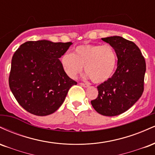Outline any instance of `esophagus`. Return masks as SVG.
Returning a JSON list of instances; mask_svg holds the SVG:
<instances>
[{"mask_svg": "<svg viewBox=\"0 0 155 155\" xmlns=\"http://www.w3.org/2000/svg\"><path fill=\"white\" fill-rule=\"evenodd\" d=\"M79 84L81 85V86L84 87H88L90 86V85H89L88 84H84V83H80Z\"/></svg>", "mask_w": 155, "mask_h": 155, "instance_id": "esophagus-1", "label": "esophagus"}]
</instances>
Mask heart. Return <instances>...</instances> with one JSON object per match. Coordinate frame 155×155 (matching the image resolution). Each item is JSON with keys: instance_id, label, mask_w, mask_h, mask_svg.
I'll list each match as a JSON object with an SVG mask.
<instances>
[{"instance_id": "b5f03b06", "label": "heart", "mask_w": 155, "mask_h": 155, "mask_svg": "<svg viewBox=\"0 0 155 155\" xmlns=\"http://www.w3.org/2000/svg\"><path fill=\"white\" fill-rule=\"evenodd\" d=\"M60 63L66 75L75 79L84 71L94 83H104L111 77L117 63V54L110 44H82L76 47L73 53H65Z\"/></svg>"}]
</instances>
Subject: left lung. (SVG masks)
Returning a JSON list of instances; mask_svg holds the SVG:
<instances>
[{
  "mask_svg": "<svg viewBox=\"0 0 155 155\" xmlns=\"http://www.w3.org/2000/svg\"><path fill=\"white\" fill-rule=\"evenodd\" d=\"M101 39L116 50L117 68L109 79L97 87L98 95L91 104L101 115L117 116L132 107L142 95L146 62L133 41L117 35Z\"/></svg>",
  "mask_w": 155,
  "mask_h": 155,
  "instance_id": "1",
  "label": "left lung"
}]
</instances>
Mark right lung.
I'll return each instance as SVG.
<instances>
[{"label": "right lung", "mask_w": 155, "mask_h": 155, "mask_svg": "<svg viewBox=\"0 0 155 155\" xmlns=\"http://www.w3.org/2000/svg\"><path fill=\"white\" fill-rule=\"evenodd\" d=\"M72 42L39 40L22 44L12 57L10 90L22 107L37 116L54 113L77 82L64 71L60 58Z\"/></svg>", "instance_id": "1"}]
</instances>
